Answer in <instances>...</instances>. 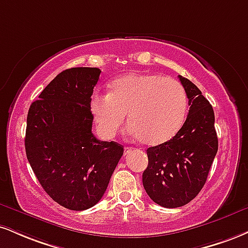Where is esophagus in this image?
<instances>
[{
    "label": "esophagus",
    "mask_w": 248,
    "mask_h": 248,
    "mask_svg": "<svg viewBox=\"0 0 248 248\" xmlns=\"http://www.w3.org/2000/svg\"><path fill=\"white\" fill-rule=\"evenodd\" d=\"M132 150H133V148H130V147H124V156H127V155L129 154Z\"/></svg>",
    "instance_id": "obj_1"
}]
</instances>
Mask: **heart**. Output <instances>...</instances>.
<instances>
[{"mask_svg":"<svg viewBox=\"0 0 248 248\" xmlns=\"http://www.w3.org/2000/svg\"><path fill=\"white\" fill-rule=\"evenodd\" d=\"M188 98L178 80L132 73L109 84L108 93L91 95L90 111L101 139L112 140L124 122L128 133L147 145L172 139L186 120Z\"/></svg>","mask_w":248,"mask_h":248,"instance_id":"heart-1","label":"heart"}]
</instances>
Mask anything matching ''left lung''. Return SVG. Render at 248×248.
<instances>
[{"instance_id": "1", "label": "left lung", "mask_w": 248, "mask_h": 248, "mask_svg": "<svg viewBox=\"0 0 248 248\" xmlns=\"http://www.w3.org/2000/svg\"><path fill=\"white\" fill-rule=\"evenodd\" d=\"M189 111L179 132L168 142L147 149L142 175L145 192L165 208L183 207L204 186L218 150L213 106L189 79L179 75Z\"/></svg>"}]
</instances>
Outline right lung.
<instances>
[{
  "mask_svg": "<svg viewBox=\"0 0 248 248\" xmlns=\"http://www.w3.org/2000/svg\"><path fill=\"white\" fill-rule=\"evenodd\" d=\"M100 69L60 73L28 113L26 157L43 188L60 205L86 210L100 201L124 155L114 141L92 134L90 99Z\"/></svg>",
  "mask_w": 248,
  "mask_h": 248,
  "instance_id": "right-lung-1",
  "label": "right lung"
}]
</instances>
